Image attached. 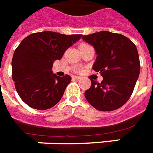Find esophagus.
Here are the masks:
<instances>
[{"label": "esophagus", "instance_id": "esophagus-1", "mask_svg": "<svg viewBox=\"0 0 153 153\" xmlns=\"http://www.w3.org/2000/svg\"><path fill=\"white\" fill-rule=\"evenodd\" d=\"M73 78H74V79H76V80H80V76H73Z\"/></svg>", "mask_w": 153, "mask_h": 153}]
</instances>
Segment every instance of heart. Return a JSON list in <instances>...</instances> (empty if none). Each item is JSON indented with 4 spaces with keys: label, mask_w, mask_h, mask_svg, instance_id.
Here are the masks:
<instances>
[{
    "label": "heart",
    "mask_w": 153,
    "mask_h": 153,
    "mask_svg": "<svg viewBox=\"0 0 153 153\" xmlns=\"http://www.w3.org/2000/svg\"><path fill=\"white\" fill-rule=\"evenodd\" d=\"M84 45H88V44H82V45H80V46H84ZM79 69H76V71H78Z\"/></svg>",
    "instance_id": "heart-1"
}]
</instances>
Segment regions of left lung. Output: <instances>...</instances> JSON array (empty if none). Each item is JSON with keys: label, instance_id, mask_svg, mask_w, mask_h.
Segmentation results:
<instances>
[{"label": "left lung", "instance_id": "8db88e82", "mask_svg": "<svg viewBox=\"0 0 153 153\" xmlns=\"http://www.w3.org/2000/svg\"><path fill=\"white\" fill-rule=\"evenodd\" d=\"M83 39L96 49L97 57L92 69L103 80L91 85L84 96L100 111H112L123 107L134 91L140 74V65L135 44L124 35L100 31L84 35Z\"/></svg>", "mask_w": 153, "mask_h": 153}]
</instances>
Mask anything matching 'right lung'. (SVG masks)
<instances>
[{"label": "right lung", "instance_id": "add662e5", "mask_svg": "<svg viewBox=\"0 0 153 153\" xmlns=\"http://www.w3.org/2000/svg\"><path fill=\"white\" fill-rule=\"evenodd\" d=\"M81 37L42 31L28 35L17 46L12 61V76L17 93L29 107L43 111L59 102L71 76L53 74V63Z\"/></svg>", "mask_w": 153, "mask_h": 153}]
</instances>
